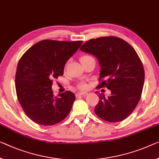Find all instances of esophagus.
Segmentation results:
<instances>
[{"label": "esophagus", "mask_w": 159, "mask_h": 159, "mask_svg": "<svg viewBox=\"0 0 159 159\" xmlns=\"http://www.w3.org/2000/svg\"><path fill=\"white\" fill-rule=\"evenodd\" d=\"M87 94V92H80L76 93V97H79V96H82V95H86Z\"/></svg>", "instance_id": "obj_1"}]
</instances>
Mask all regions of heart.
I'll list each match as a JSON object with an SVG mask.
<instances>
[{
	"mask_svg": "<svg viewBox=\"0 0 159 159\" xmlns=\"http://www.w3.org/2000/svg\"><path fill=\"white\" fill-rule=\"evenodd\" d=\"M91 57H92L91 56H89V55H84V56H82V57H80V62H81V63H82L83 62H84V61L87 60H88V59H89V58H91ZM77 87L78 89H81V90H85V89H87V87H88L87 84L86 83H85L84 82H79V83H78V84H77Z\"/></svg>",
	"mask_w": 159,
	"mask_h": 159,
	"instance_id": "b5f03b06",
	"label": "heart"
}]
</instances>
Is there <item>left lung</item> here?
Instances as JSON below:
<instances>
[{
    "label": "left lung",
    "instance_id": "8db88e82",
    "mask_svg": "<svg viewBox=\"0 0 159 159\" xmlns=\"http://www.w3.org/2000/svg\"><path fill=\"white\" fill-rule=\"evenodd\" d=\"M80 50L97 58L101 67L98 87H107L111 92L108 97L99 94L95 113L109 122L127 118L141 99L144 82V70L135 50L114 36L91 39Z\"/></svg>",
    "mask_w": 159,
    "mask_h": 159
}]
</instances>
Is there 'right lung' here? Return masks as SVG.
<instances>
[{"label":"right lung","instance_id":"right-lung-1","mask_svg":"<svg viewBox=\"0 0 159 159\" xmlns=\"http://www.w3.org/2000/svg\"><path fill=\"white\" fill-rule=\"evenodd\" d=\"M82 41L44 40L29 48L19 60L16 89L19 103L32 121L52 126L65 119L71 111L75 95L70 91L53 95L52 80L62 76L70 57Z\"/></svg>","mask_w":159,"mask_h":159}]
</instances>
